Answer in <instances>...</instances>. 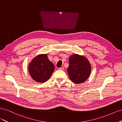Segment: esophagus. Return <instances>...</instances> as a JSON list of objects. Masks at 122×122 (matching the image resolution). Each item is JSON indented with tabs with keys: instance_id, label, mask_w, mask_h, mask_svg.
<instances>
[{
	"instance_id": "obj_1",
	"label": "esophagus",
	"mask_w": 122,
	"mask_h": 122,
	"mask_svg": "<svg viewBox=\"0 0 122 122\" xmlns=\"http://www.w3.org/2000/svg\"><path fill=\"white\" fill-rule=\"evenodd\" d=\"M59 70H64V67H61L58 68Z\"/></svg>"
}]
</instances>
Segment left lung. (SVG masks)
<instances>
[{
  "instance_id": "left-lung-1",
  "label": "left lung",
  "mask_w": 122,
  "mask_h": 122,
  "mask_svg": "<svg viewBox=\"0 0 122 122\" xmlns=\"http://www.w3.org/2000/svg\"><path fill=\"white\" fill-rule=\"evenodd\" d=\"M67 72L70 79L76 84L82 83L89 77L91 65L87 57L78 54L71 55L69 59Z\"/></svg>"
}]
</instances>
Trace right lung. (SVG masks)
<instances>
[{
	"label": "right lung",
	"mask_w": 122,
	"mask_h": 122,
	"mask_svg": "<svg viewBox=\"0 0 122 122\" xmlns=\"http://www.w3.org/2000/svg\"><path fill=\"white\" fill-rule=\"evenodd\" d=\"M28 68L29 75L32 79L43 83L49 79L55 68L49 60L47 54H40L32 59Z\"/></svg>",
	"instance_id": "add662e5"
}]
</instances>
